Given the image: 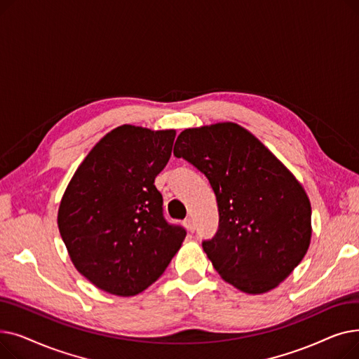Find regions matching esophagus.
Returning a JSON list of instances; mask_svg holds the SVG:
<instances>
[{"instance_id": "obj_1", "label": "esophagus", "mask_w": 359, "mask_h": 359, "mask_svg": "<svg viewBox=\"0 0 359 359\" xmlns=\"http://www.w3.org/2000/svg\"><path fill=\"white\" fill-rule=\"evenodd\" d=\"M184 225H186V229H187V231H189V233H194V231H195V222H194L192 218H187V219L184 221Z\"/></svg>"}]
</instances>
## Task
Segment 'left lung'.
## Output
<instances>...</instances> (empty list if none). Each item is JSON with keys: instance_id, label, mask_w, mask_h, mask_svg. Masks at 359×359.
<instances>
[{"instance_id": "8db88e82", "label": "left lung", "mask_w": 359, "mask_h": 359, "mask_svg": "<svg viewBox=\"0 0 359 359\" xmlns=\"http://www.w3.org/2000/svg\"><path fill=\"white\" fill-rule=\"evenodd\" d=\"M173 154L210 180L219 224L202 248L221 278L248 294L276 288L306 256L304 187L253 134L233 122L184 129Z\"/></svg>"}]
</instances>
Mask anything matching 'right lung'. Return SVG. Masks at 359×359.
Here are the masks:
<instances>
[{
    "mask_svg": "<svg viewBox=\"0 0 359 359\" xmlns=\"http://www.w3.org/2000/svg\"><path fill=\"white\" fill-rule=\"evenodd\" d=\"M175 137V129L115 128L93 147L61 199L58 227L74 266L109 294L147 290L186 237L165 221L154 184Z\"/></svg>",
    "mask_w": 359,
    "mask_h": 359,
    "instance_id": "obj_1",
    "label": "right lung"
}]
</instances>
